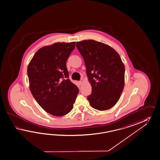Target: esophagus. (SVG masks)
I'll return each instance as SVG.
<instances>
[{
    "instance_id": "esophagus-1",
    "label": "esophagus",
    "mask_w": 160,
    "mask_h": 160,
    "mask_svg": "<svg viewBox=\"0 0 160 160\" xmlns=\"http://www.w3.org/2000/svg\"><path fill=\"white\" fill-rule=\"evenodd\" d=\"M78 84H79V85H81L82 84V81H78Z\"/></svg>"
}]
</instances>
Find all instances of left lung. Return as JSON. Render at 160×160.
<instances>
[{"label": "left lung", "mask_w": 160, "mask_h": 160, "mask_svg": "<svg viewBox=\"0 0 160 160\" xmlns=\"http://www.w3.org/2000/svg\"><path fill=\"white\" fill-rule=\"evenodd\" d=\"M77 48L86 68L92 90L88 96L90 106L108 110L118 101L125 85V66L114 49L94 40L77 42Z\"/></svg>", "instance_id": "obj_1"}]
</instances>
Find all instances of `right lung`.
Returning <instances> with one entry per match:
<instances>
[{
  "instance_id": "add662e5",
  "label": "right lung",
  "mask_w": 160,
  "mask_h": 160,
  "mask_svg": "<svg viewBox=\"0 0 160 160\" xmlns=\"http://www.w3.org/2000/svg\"><path fill=\"white\" fill-rule=\"evenodd\" d=\"M75 42H58L42 47L34 54L27 68L29 89L42 108L54 116L67 114L79 93L71 82L66 62Z\"/></svg>"
}]
</instances>
